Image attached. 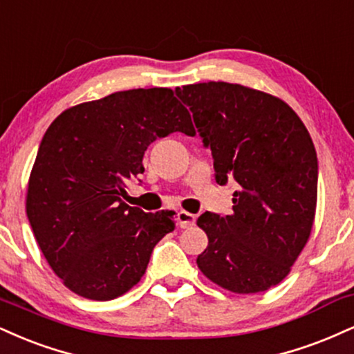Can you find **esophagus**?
I'll return each mask as SVG.
<instances>
[{
  "mask_svg": "<svg viewBox=\"0 0 354 354\" xmlns=\"http://www.w3.org/2000/svg\"><path fill=\"white\" fill-rule=\"evenodd\" d=\"M196 216L191 214L188 211H180L178 212V224H180L181 229H188L191 225H194Z\"/></svg>",
  "mask_w": 354,
  "mask_h": 354,
  "instance_id": "34e87169",
  "label": "esophagus"
}]
</instances>
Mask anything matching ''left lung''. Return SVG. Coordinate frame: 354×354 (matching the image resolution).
Returning <instances> with one entry per match:
<instances>
[{"instance_id": "obj_1", "label": "left lung", "mask_w": 354, "mask_h": 354, "mask_svg": "<svg viewBox=\"0 0 354 354\" xmlns=\"http://www.w3.org/2000/svg\"><path fill=\"white\" fill-rule=\"evenodd\" d=\"M214 158L216 181L234 180L232 214L204 212L196 259L211 282L234 293L266 292L290 274L312 234L318 161L312 136L288 104L229 82L176 88Z\"/></svg>"}]
</instances>
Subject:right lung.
Masks as SVG:
<instances>
[{
    "label": "right lung",
    "mask_w": 354,
    "mask_h": 354,
    "mask_svg": "<svg viewBox=\"0 0 354 354\" xmlns=\"http://www.w3.org/2000/svg\"><path fill=\"white\" fill-rule=\"evenodd\" d=\"M196 135L166 87L131 88L64 110L42 136L26 214L54 274L88 300H113L142 280L153 247L174 231L173 211L143 212L122 199L145 171L150 143Z\"/></svg>",
    "instance_id": "obj_1"
}]
</instances>
